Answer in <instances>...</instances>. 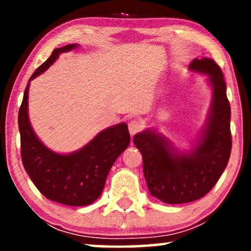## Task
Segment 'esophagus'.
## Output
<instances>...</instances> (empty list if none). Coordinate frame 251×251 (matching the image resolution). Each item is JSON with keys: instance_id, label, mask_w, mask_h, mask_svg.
Here are the masks:
<instances>
[{"instance_id": "esophagus-1", "label": "esophagus", "mask_w": 251, "mask_h": 251, "mask_svg": "<svg viewBox=\"0 0 251 251\" xmlns=\"http://www.w3.org/2000/svg\"><path fill=\"white\" fill-rule=\"evenodd\" d=\"M128 128H129L130 135L133 136V135H136L137 132L142 131L143 128H144V125H143V122L140 121V120H131V121L129 122Z\"/></svg>"}]
</instances>
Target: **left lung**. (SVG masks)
I'll use <instances>...</instances> for the list:
<instances>
[{
	"instance_id": "obj_1",
	"label": "left lung",
	"mask_w": 251,
	"mask_h": 251,
	"mask_svg": "<svg viewBox=\"0 0 251 251\" xmlns=\"http://www.w3.org/2000/svg\"><path fill=\"white\" fill-rule=\"evenodd\" d=\"M190 71L203 74L212 89L207 121L191 150L180 152L167 137L149 128L133 137L152 197L169 204L204 197L224 173L231 155V106L221 67L210 58L195 59Z\"/></svg>"
}]
</instances>
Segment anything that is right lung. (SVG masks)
<instances>
[{"label": "right lung", "instance_id": "right-lung-1", "mask_svg": "<svg viewBox=\"0 0 251 251\" xmlns=\"http://www.w3.org/2000/svg\"><path fill=\"white\" fill-rule=\"evenodd\" d=\"M77 47L80 46L74 43L57 48L34 72L18 114L20 152L26 173L47 199L73 207L91 204L100 197L109 170L130 143L128 126L123 122L104 129L82 149L67 154L48 149L34 132L28 118L30 81L44 73L60 53Z\"/></svg>", "mask_w": 251, "mask_h": 251}]
</instances>
